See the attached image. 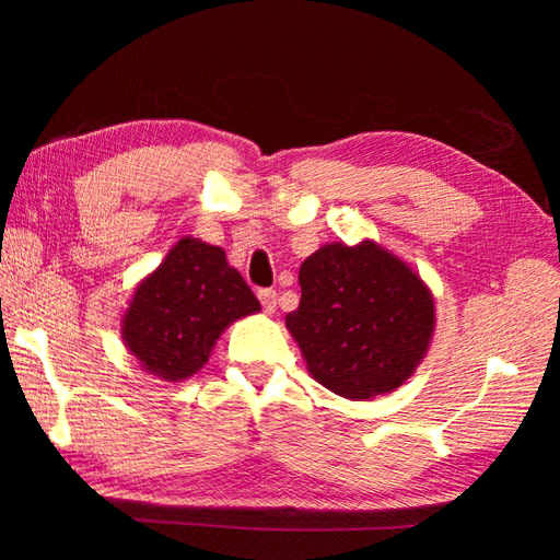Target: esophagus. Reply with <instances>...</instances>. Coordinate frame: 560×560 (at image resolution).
I'll return each mask as SVG.
<instances>
[{
	"mask_svg": "<svg viewBox=\"0 0 560 560\" xmlns=\"http://www.w3.org/2000/svg\"><path fill=\"white\" fill-rule=\"evenodd\" d=\"M259 303H261V307H265V313L271 315L273 311H277V291L261 289L259 291Z\"/></svg>",
	"mask_w": 560,
	"mask_h": 560,
	"instance_id": "obj_1",
	"label": "esophagus"
}]
</instances>
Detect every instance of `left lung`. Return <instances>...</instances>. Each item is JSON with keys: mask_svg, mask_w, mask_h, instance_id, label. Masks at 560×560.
I'll return each mask as SVG.
<instances>
[{"mask_svg": "<svg viewBox=\"0 0 560 560\" xmlns=\"http://www.w3.org/2000/svg\"><path fill=\"white\" fill-rule=\"evenodd\" d=\"M299 281L301 305L287 327L307 373L335 395H387L425 359L435 331L433 293L380 243H327L303 261Z\"/></svg>", "mask_w": 560, "mask_h": 560, "instance_id": "1", "label": "left lung"}]
</instances>
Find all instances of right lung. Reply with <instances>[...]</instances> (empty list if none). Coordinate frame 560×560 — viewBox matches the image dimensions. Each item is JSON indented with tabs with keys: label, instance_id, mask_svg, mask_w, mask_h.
Masks as SVG:
<instances>
[{
	"label": "right lung",
	"instance_id": "right-lung-1",
	"mask_svg": "<svg viewBox=\"0 0 560 560\" xmlns=\"http://www.w3.org/2000/svg\"><path fill=\"white\" fill-rule=\"evenodd\" d=\"M259 311L223 247L187 235L137 283L120 335L149 375L180 383L209 361L225 327Z\"/></svg>",
	"mask_w": 560,
	"mask_h": 560
}]
</instances>
